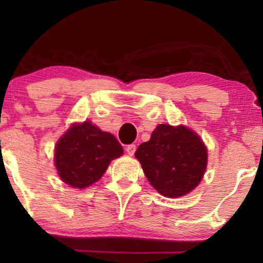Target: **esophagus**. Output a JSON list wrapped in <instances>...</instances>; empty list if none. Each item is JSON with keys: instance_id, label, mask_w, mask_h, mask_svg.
I'll return each instance as SVG.
<instances>
[{"instance_id": "34e87169", "label": "esophagus", "mask_w": 263, "mask_h": 263, "mask_svg": "<svg viewBox=\"0 0 263 263\" xmlns=\"http://www.w3.org/2000/svg\"><path fill=\"white\" fill-rule=\"evenodd\" d=\"M126 152H127L128 156H134L135 152H136V146H135V144H128V146L126 147Z\"/></svg>"}]
</instances>
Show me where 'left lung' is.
<instances>
[{
	"mask_svg": "<svg viewBox=\"0 0 263 263\" xmlns=\"http://www.w3.org/2000/svg\"><path fill=\"white\" fill-rule=\"evenodd\" d=\"M135 156L151 185L167 198L192 192L200 183L208 163L201 138L182 125H158Z\"/></svg>",
	"mask_w": 263,
	"mask_h": 263,
	"instance_id": "1",
	"label": "left lung"
}]
</instances>
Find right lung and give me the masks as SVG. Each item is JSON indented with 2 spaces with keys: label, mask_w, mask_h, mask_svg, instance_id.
<instances>
[{
  "label": "right lung",
  "mask_w": 263,
  "mask_h": 263,
  "mask_svg": "<svg viewBox=\"0 0 263 263\" xmlns=\"http://www.w3.org/2000/svg\"><path fill=\"white\" fill-rule=\"evenodd\" d=\"M122 153V146L114 135L85 121L74 123L59 138L54 162L63 182L84 189L98 182L110 162Z\"/></svg>",
  "instance_id": "obj_1"
}]
</instances>
